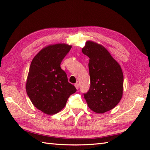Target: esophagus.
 <instances>
[{
  "instance_id": "obj_1",
  "label": "esophagus",
  "mask_w": 150,
  "mask_h": 150,
  "mask_svg": "<svg viewBox=\"0 0 150 150\" xmlns=\"http://www.w3.org/2000/svg\"><path fill=\"white\" fill-rule=\"evenodd\" d=\"M75 86L76 88V89H77V90H78V89L79 88V83H75Z\"/></svg>"
}]
</instances>
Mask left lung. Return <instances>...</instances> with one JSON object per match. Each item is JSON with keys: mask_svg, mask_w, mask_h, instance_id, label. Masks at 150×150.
Wrapping results in <instances>:
<instances>
[{"mask_svg": "<svg viewBox=\"0 0 150 150\" xmlns=\"http://www.w3.org/2000/svg\"><path fill=\"white\" fill-rule=\"evenodd\" d=\"M82 52L90 58L91 85L89 91L84 94V98L90 110L104 113L115 107L122 98V69L103 46L93 41H87Z\"/></svg>", "mask_w": 150, "mask_h": 150, "instance_id": "8db88e82", "label": "left lung"}]
</instances>
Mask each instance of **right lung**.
I'll return each instance as SVG.
<instances>
[{
  "label": "right lung",
  "mask_w": 150,
  "mask_h": 150,
  "mask_svg": "<svg viewBox=\"0 0 150 150\" xmlns=\"http://www.w3.org/2000/svg\"><path fill=\"white\" fill-rule=\"evenodd\" d=\"M71 48L66 44H51L41 50L31 61L26 84L27 94L34 106L47 115L62 110L69 97L77 91L60 68Z\"/></svg>",
  "instance_id": "right-lung-1"
}]
</instances>
